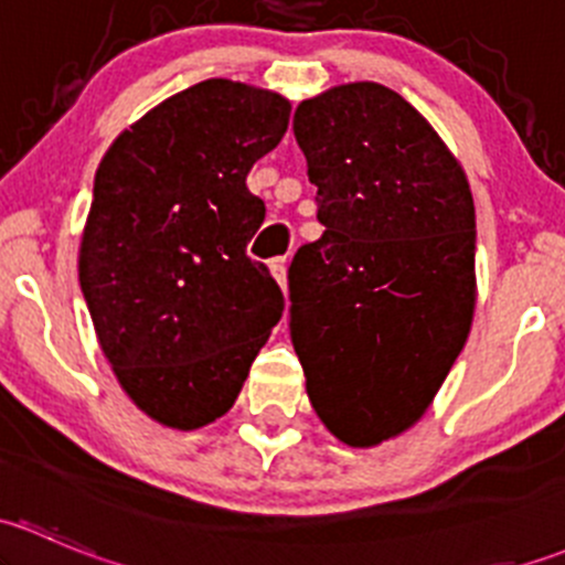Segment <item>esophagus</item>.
I'll list each match as a JSON object with an SVG mask.
<instances>
[{"instance_id": "obj_1", "label": "esophagus", "mask_w": 565, "mask_h": 565, "mask_svg": "<svg viewBox=\"0 0 565 565\" xmlns=\"http://www.w3.org/2000/svg\"><path fill=\"white\" fill-rule=\"evenodd\" d=\"M270 276L276 278L278 287L287 289V259H270Z\"/></svg>"}]
</instances>
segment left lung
<instances>
[{"label":"left lung","instance_id":"1","mask_svg":"<svg viewBox=\"0 0 565 565\" xmlns=\"http://www.w3.org/2000/svg\"><path fill=\"white\" fill-rule=\"evenodd\" d=\"M322 237L289 267V330L330 435L374 448L418 424L476 311L470 182L424 114L377 82L295 108Z\"/></svg>","mask_w":565,"mask_h":565}]
</instances>
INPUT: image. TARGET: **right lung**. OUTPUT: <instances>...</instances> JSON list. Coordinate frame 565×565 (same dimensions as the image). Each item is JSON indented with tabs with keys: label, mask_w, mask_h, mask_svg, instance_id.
Returning a JSON list of instances; mask_svg holds the SVG:
<instances>
[{
	"label": "right lung",
	"mask_w": 565,
	"mask_h": 565,
	"mask_svg": "<svg viewBox=\"0 0 565 565\" xmlns=\"http://www.w3.org/2000/svg\"><path fill=\"white\" fill-rule=\"evenodd\" d=\"M289 100L207 78L125 128L95 172L78 281L119 388L161 426L226 415L281 319L246 246L265 202L246 177L287 134Z\"/></svg>",
	"instance_id": "obj_1"
}]
</instances>
